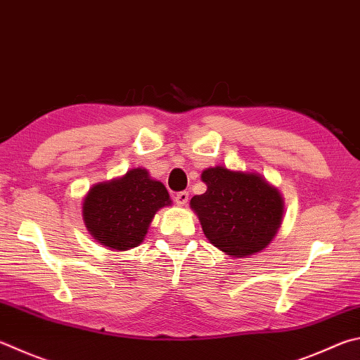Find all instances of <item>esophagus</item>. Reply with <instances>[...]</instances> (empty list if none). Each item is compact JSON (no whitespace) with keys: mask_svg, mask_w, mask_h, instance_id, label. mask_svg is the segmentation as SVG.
<instances>
[{"mask_svg":"<svg viewBox=\"0 0 360 360\" xmlns=\"http://www.w3.org/2000/svg\"><path fill=\"white\" fill-rule=\"evenodd\" d=\"M174 200H176V205H178V206H186L187 201H188V192H179V193H176Z\"/></svg>","mask_w":360,"mask_h":360,"instance_id":"34e87169","label":"esophagus"}]
</instances>
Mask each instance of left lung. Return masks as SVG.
<instances>
[{"label": "left lung", "instance_id": "1", "mask_svg": "<svg viewBox=\"0 0 360 360\" xmlns=\"http://www.w3.org/2000/svg\"><path fill=\"white\" fill-rule=\"evenodd\" d=\"M206 192L191 200L209 243L233 258L259 253L277 236L283 197L259 173L215 165L202 169Z\"/></svg>", "mask_w": 360, "mask_h": 360}]
</instances>
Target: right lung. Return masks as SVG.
Wrapping results in <instances>:
<instances>
[{
  "mask_svg": "<svg viewBox=\"0 0 360 360\" xmlns=\"http://www.w3.org/2000/svg\"><path fill=\"white\" fill-rule=\"evenodd\" d=\"M172 206L168 191L148 169L136 167L126 174L97 182L84 195L83 221L101 245L126 252L145 240L159 209Z\"/></svg>",
  "mask_w": 360,
  "mask_h": 360,
  "instance_id": "right-lung-1",
  "label": "right lung"
}]
</instances>
